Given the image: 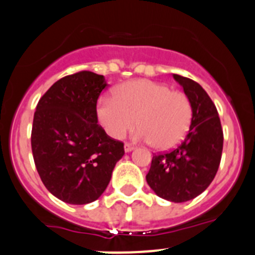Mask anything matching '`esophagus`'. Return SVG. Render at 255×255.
Masks as SVG:
<instances>
[{
  "instance_id": "obj_1",
  "label": "esophagus",
  "mask_w": 255,
  "mask_h": 255,
  "mask_svg": "<svg viewBox=\"0 0 255 255\" xmlns=\"http://www.w3.org/2000/svg\"><path fill=\"white\" fill-rule=\"evenodd\" d=\"M124 149H125L126 152H130L131 150H134V145L129 144V142H126V144L124 145Z\"/></svg>"
}]
</instances>
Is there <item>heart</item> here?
Instances as JSON below:
<instances>
[{"mask_svg": "<svg viewBox=\"0 0 255 255\" xmlns=\"http://www.w3.org/2000/svg\"><path fill=\"white\" fill-rule=\"evenodd\" d=\"M96 116L113 139H121L136 124L137 139L168 150L183 141L190 129L193 106L181 91L161 82L139 79L119 85L114 98H101Z\"/></svg>", "mask_w": 255, "mask_h": 255, "instance_id": "b5f03b06", "label": "heart"}]
</instances>
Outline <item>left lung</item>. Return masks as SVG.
I'll use <instances>...</instances> for the list:
<instances>
[{"label":"left lung","instance_id":"left-lung-1","mask_svg":"<svg viewBox=\"0 0 255 255\" xmlns=\"http://www.w3.org/2000/svg\"><path fill=\"white\" fill-rule=\"evenodd\" d=\"M193 106L185 139L175 149L155 154L146 181L157 196L183 203L202 194L214 179L223 151V129L217 108L198 82L173 75Z\"/></svg>","mask_w":255,"mask_h":255}]
</instances>
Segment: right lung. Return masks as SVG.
Here are the masks:
<instances>
[{
    "label": "right lung",
    "instance_id": "obj_1",
    "mask_svg": "<svg viewBox=\"0 0 255 255\" xmlns=\"http://www.w3.org/2000/svg\"><path fill=\"white\" fill-rule=\"evenodd\" d=\"M105 77L80 71L56 81L43 94L33 115L31 147L43 185L60 200L82 205L100 198L124 142L98 124L96 104Z\"/></svg>",
    "mask_w": 255,
    "mask_h": 255
}]
</instances>
